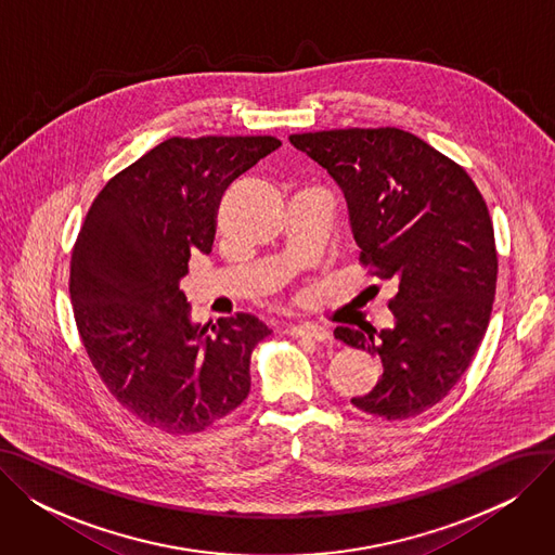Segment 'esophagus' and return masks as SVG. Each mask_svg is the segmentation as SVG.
I'll return each mask as SVG.
<instances>
[{"mask_svg": "<svg viewBox=\"0 0 555 555\" xmlns=\"http://www.w3.org/2000/svg\"><path fill=\"white\" fill-rule=\"evenodd\" d=\"M289 335L301 337V339H310V341H331V333L324 326H317V324H308V322H299L289 326Z\"/></svg>", "mask_w": 555, "mask_h": 555, "instance_id": "1", "label": "esophagus"}]
</instances>
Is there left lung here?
Listing matches in <instances>:
<instances>
[{"label": "left lung", "instance_id": "obj_1", "mask_svg": "<svg viewBox=\"0 0 555 555\" xmlns=\"http://www.w3.org/2000/svg\"><path fill=\"white\" fill-rule=\"evenodd\" d=\"M344 193L362 266L396 279L393 326H337L335 337L383 362L377 385L351 402L402 421L441 402L470 366L498 287L486 202L459 164L398 128L289 134Z\"/></svg>", "mask_w": 555, "mask_h": 555}]
</instances>
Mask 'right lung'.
Instances as JSON below:
<instances>
[{
    "label": "right lung",
    "mask_w": 555,
    "mask_h": 555,
    "mask_svg": "<svg viewBox=\"0 0 555 555\" xmlns=\"http://www.w3.org/2000/svg\"><path fill=\"white\" fill-rule=\"evenodd\" d=\"M274 137H172L105 184L80 227L69 295L109 393L145 425L195 434L247 398L249 360L272 331L254 314L191 324L180 281L209 254L224 189Z\"/></svg>",
    "instance_id": "obj_1"
}]
</instances>
